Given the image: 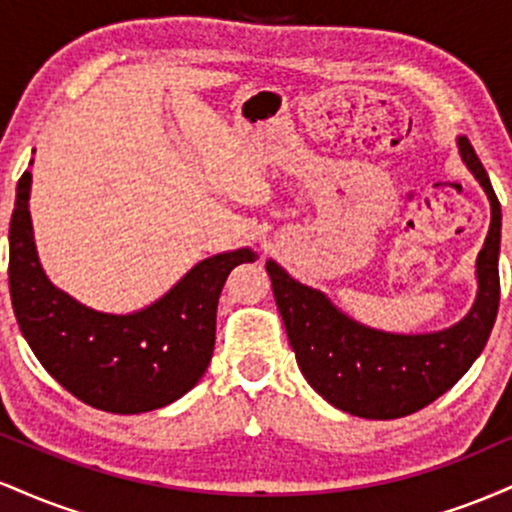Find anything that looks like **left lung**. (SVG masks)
Instances as JSON below:
<instances>
[{"mask_svg":"<svg viewBox=\"0 0 512 512\" xmlns=\"http://www.w3.org/2000/svg\"><path fill=\"white\" fill-rule=\"evenodd\" d=\"M460 154L491 199V228L477 262V303L450 330L414 337L368 330L339 313L320 291L267 262L276 308L305 380L346 414L399 419L424 409L467 373L489 342L501 301V202L467 137L460 139Z\"/></svg>","mask_w":512,"mask_h":512,"instance_id":"1","label":"left lung"}]
</instances>
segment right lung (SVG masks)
Masks as SVG:
<instances>
[{"label":"right lung","mask_w":512,"mask_h":512,"mask_svg":"<svg viewBox=\"0 0 512 512\" xmlns=\"http://www.w3.org/2000/svg\"><path fill=\"white\" fill-rule=\"evenodd\" d=\"M31 173L16 187L9 223V291L16 322L43 368L76 399L113 414L161 409L207 370L216 339V305L248 248L209 257L161 301L134 315H105L57 291L40 269L28 214Z\"/></svg>","instance_id":"obj_1"}]
</instances>
